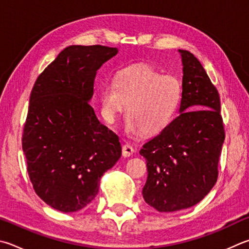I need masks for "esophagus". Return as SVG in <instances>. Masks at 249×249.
<instances>
[{
    "label": "esophagus",
    "mask_w": 249,
    "mask_h": 249,
    "mask_svg": "<svg viewBox=\"0 0 249 249\" xmlns=\"http://www.w3.org/2000/svg\"><path fill=\"white\" fill-rule=\"evenodd\" d=\"M122 153H123L124 157L132 156L134 153V148L130 146V144L125 143V144H123V147H122Z\"/></svg>",
    "instance_id": "34e87169"
}]
</instances>
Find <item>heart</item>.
Listing matches in <instances>:
<instances>
[{"mask_svg": "<svg viewBox=\"0 0 249 249\" xmlns=\"http://www.w3.org/2000/svg\"><path fill=\"white\" fill-rule=\"evenodd\" d=\"M182 94V84L175 76L147 65L132 66L120 71L113 85L101 89L102 114L113 123L127 103L128 128L134 133L157 134L174 119Z\"/></svg>", "mask_w": 249, "mask_h": 249, "instance_id": "b5f03b06", "label": "heart"}]
</instances>
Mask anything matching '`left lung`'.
<instances>
[{
    "instance_id": "left-lung-1",
    "label": "left lung",
    "mask_w": 249,
    "mask_h": 249,
    "mask_svg": "<svg viewBox=\"0 0 249 249\" xmlns=\"http://www.w3.org/2000/svg\"><path fill=\"white\" fill-rule=\"evenodd\" d=\"M179 53V115L140 150L148 169L143 199L160 212L187 209L208 195L218 179L225 138L218 90L194 54Z\"/></svg>"
}]
</instances>
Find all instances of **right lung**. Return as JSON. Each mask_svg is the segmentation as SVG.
Masks as SVG:
<instances>
[{"label":"right lung","instance_id":"right-lung-1","mask_svg":"<svg viewBox=\"0 0 249 249\" xmlns=\"http://www.w3.org/2000/svg\"><path fill=\"white\" fill-rule=\"evenodd\" d=\"M116 53L100 44L67 47L31 90L21 138L27 172L36 194L58 211L91 202L101 176L121 157L119 136L88 103L97 71Z\"/></svg>","mask_w":249,"mask_h":249}]
</instances>
